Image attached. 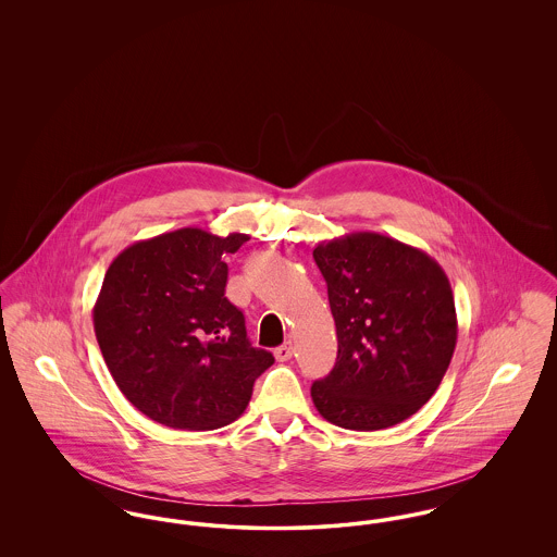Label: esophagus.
Wrapping results in <instances>:
<instances>
[{"label":"esophagus","mask_w":557,"mask_h":557,"mask_svg":"<svg viewBox=\"0 0 557 557\" xmlns=\"http://www.w3.org/2000/svg\"><path fill=\"white\" fill-rule=\"evenodd\" d=\"M273 355H275V359H277V361H288L292 355H294V345L288 341V343L277 346V348L273 350Z\"/></svg>","instance_id":"1"}]
</instances>
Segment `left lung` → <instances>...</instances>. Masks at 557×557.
I'll return each mask as SVG.
<instances>
[{
  "instance_id": "obj_1",
  "label": "left lung",
  "mask_w": 557,
  "mask_h": 557,
  "mask_svg": "<svg viewBox=\"0 0 557 557\" xmlns=\"http://www.w3.org/2000/svg\"><path fill=\"white\" fill-rule=\"evenodd\" d=\"M338 357L311 397L323 420L382 430L411 418L443 382L457 345L449 277L424 250L355 232L318 244Z\"/></svg>"
}]
</instances>
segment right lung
Listing matches in <instances>:
<instances>
[{"label": "right lung", "instance_id": "obj_1", "mask_svg": "<svg viewBox=\"0 0 557 557\" xmlns=\"http://www.w3.org/2000/svg\"><path fill=\"white\" fill-rule=\"evenodd\" d=\"M246 239L184 227L135 242L108 267L96 338L116 386L150 420L180 430L232 424L273 366L225 298L223 257Z\"/></svg>", "mask_w": 557, "mask_h": 557}]
</instances>
